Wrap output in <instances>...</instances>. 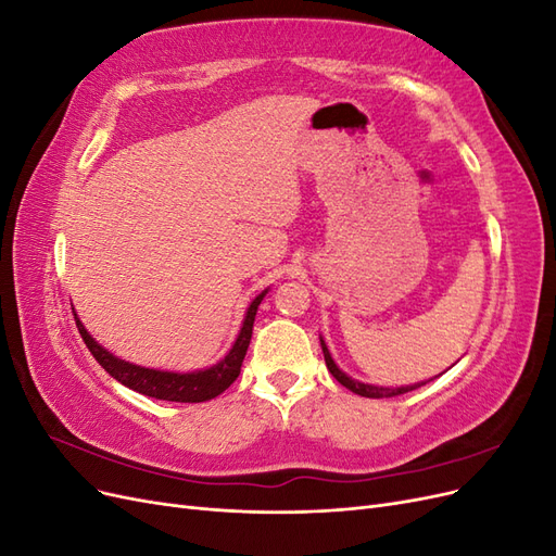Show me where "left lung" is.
Instances as JSON below:
<instances>
[{"mask_svg": "<svg viewBox=\"0 0 556 556\" xmlns=\"http://www.w3.org/2000/svg\"><path fill=\"white\" fill-rule=\"evenodd\" d=\"M319 343H323V352H325V362H327V368H329V374L339 380L343 387H348L350 392H355V394H359V396H368V399H390V396H399V394H406V392H413V390H417V387H422L425 382H417V384H410V387H376V384H364V382H359V380H352V378H348L339 366L333 364V359H331V355H329V350H327V345H325V341L319 339Z\"/></svg>", "mask_w": 556, "mask_h": 556, "instance_id": "1", "label": "left lung"}]
</instances>
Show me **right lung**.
Instances as JSON below:
<instances>
[{"label":"right lung","instance_id":"obj_1","mask_svg":"<svg viewBox=\"0 0 556 556\" xmlns=\"http://www.w3.org/2000/svg\"><path fill=\"white\" fill-rule=\"evenodd\" d=\"M264 294L266 292H262L250 304L239 339L231 345L229 355L223 362H217L215 366L204 368V371H197V374H166V371H155V368L134 366L125 359H117L111 355L109 350H104L92 339V336L86 331V327L80 325L76 313H74V319H76V327L80 331V339L86 341L88 350L92 352V357L102 364L104 371L111 374L117 382H123L134 392L153 396V399H162V401L201 403V401H211L217 394H223L227 387L239 378L241 364H243V357H245L250 339H252V323H255L257 306L262 304Z\"/></svg>","mask_w":556,"mask_h":556}]
</instances>
